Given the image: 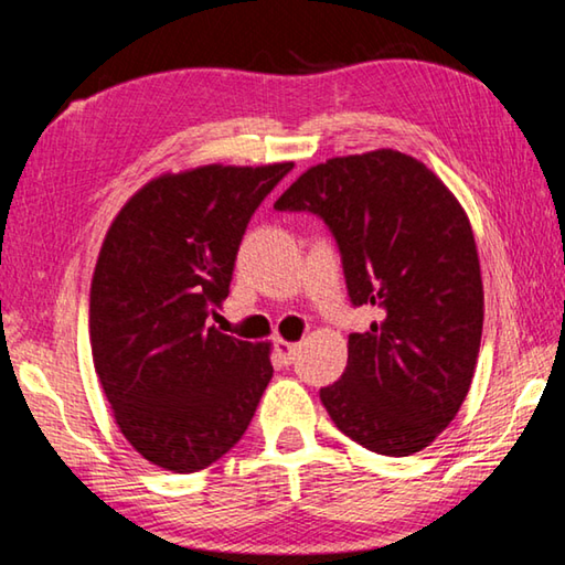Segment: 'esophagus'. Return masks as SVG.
Segmentation results:
<instances>
[{"label": "esophagus", "instance_id": "esophagus-1", "mask_svg": "<svg viewBox=\"0 0 565 565\" xmlns=\"http://www.w3.org/2000/svg\"><path fill=\"white\" fill-rule=\"evenodd\" d=\"M296 351H299V343H291L284 339L276 341V359H279L284 366H289V363L296 359Z\"/></svg>", "mask_w": 565, "mask_h": 565}]
</instances>
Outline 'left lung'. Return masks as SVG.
I'll use <instances>...</instances> for the list:
<instances>
[{"label": "left lung", "mask_w": 565, "mask_h": 565, "mask_svg": "<svg viewBox=\"0 0 565 565\" xmlns=\"http://www.w3.org/2000/svg\"><path fill=\"white\" fill-rule=\"evenodd\" d=\"M274 209L321 216L351 303L381 313L351 333L347 371L321 388L331 420L369 451L426 448L461 408L481 347V264L463 206L418 159L376 149L306 169Z\"/></svg>", "instance_id": "left-lung-1"}]
</instances>
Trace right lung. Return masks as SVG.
Returning <instances> with one entry per match:
<instances>
[{"instance_id":"1","label":"right lung","mask_w":565,"mask_h":565,"mask_svg":"<svg viewBox=\"0 0 565 565\" xmlns=\"http://www.w3.org/2000/svg\"><path fill=\"white\" fill-rule=\"evenodd\" d=\"M291 167L161 174L104 236L89 291L94 369L124 438L164 471H202L234 448L274 376L271 343L206 319L228 296L248 218Z\"/></svg>"}]
</instances>
